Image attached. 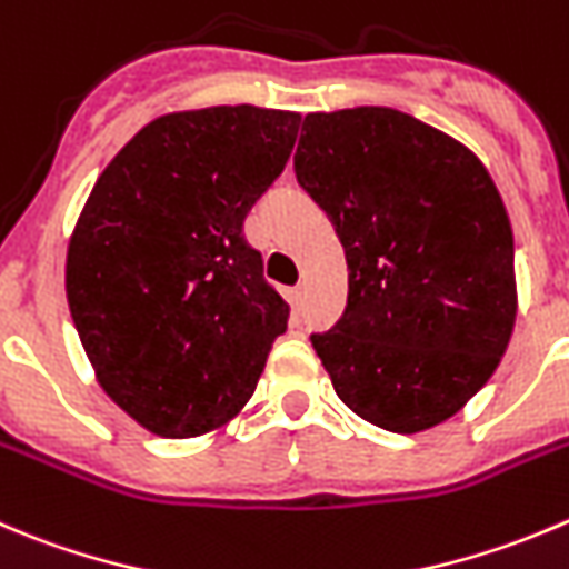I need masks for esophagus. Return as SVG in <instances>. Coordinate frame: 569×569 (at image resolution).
I'll list each match as a JSON object with an SVG mask.
<instances>
[{
  "label": "esophagus",
  "instance_id": "obj_1",
  "mask_svg": "<svg viewBox=\"0 0 569 569\" xmlns=\"http://www.w3.org/2000/svg\"><path fill=\"white\" fill-rule=\"evenodd\" d=\"M291 306L295 308H300V306H306V297H308V286L306 283H297L295 289H291Z\"/></svg>",
  "mask_w": 569,
  "mask_h": 569
}]
</instances>
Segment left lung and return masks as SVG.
<instances>
[{
    "label": "left lung",
    "mask_w": 569,
    "mask_h": 569,
    "mask_svg": "<svg viewBox=\"0 0 569 569\" xmlns=\"http://www.w3.org/2000/svg\"><path fill=\"white\" fill-rule=\"evenodd\" d=\"M297 183L347 258V308L311 345L339 400L391 433L445 422L492 378L517 317L515 236L483 163L395 108L308 113Z\"/></svg>",
    "instance_id": "left-lung-1"
}]
</instances>
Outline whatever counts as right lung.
<instances>
[{"label":"right lung","instance_id":"add662e5","mask_svg":"<svg viewBox=\"0 0 569 569\" xmlns=\"http://www.w3.org/2000/svg\"><path fill=\"white\" fill-rule=\"evenodd\" d=\"M300 113L217 104L150 121L104 167L66 252V297L104 395L147 431L202 437L256 391L289 302L244 219Z\"/></svg>","mask_w":569,"mask_h":569}]
</instances>
